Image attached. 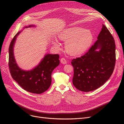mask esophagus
Instances as JSON below:
<instances>
[{
    "label": "esophagus",
    "mask_w": 124,
    "mask_h": 124,
    "mask_svg": "<svg viewBox=\"0 0 124 124\" xmlns=\"http://www.w3.org/2000/svg\"><path fill=\"white\" fill-rule=\"evenodd\" d=\"M60 62H61V63H62V64H65L67 63V61H66V60L65 58H62L61 59Z\"/></svg>",
    "instance_id": "esophagus-1"
}]
</instances>
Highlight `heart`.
I'll return each mask as SVG.
<instances>
[{
	"label": "heart",
	"mask_w": 124,
	"mask_h": 124,
	"mask_svg": "<svg viewBox=\"0 0 124 124\" xmlns=\"http://www.w3.org/2000/svg\"><path fill=\"white\" fill-rule=\"evenodd\" d=\"M58 37L65 42V49L72 56H79L85 53L93 40V34L89 30L78 27L64 29ZM53 45L57 48L59 47V44L56 41L53 42Z\"/></svg>",
	"instance_id": "1"
}]
</instances>
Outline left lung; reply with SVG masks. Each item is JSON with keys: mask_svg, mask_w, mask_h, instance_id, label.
Listing matches in <instances>:
<instances>
[{"mask_svg": "<svg viewBox=\"0 0 124 124\" xmlns=\"http://www.w3.org/2000/svg\"><path fill=\"white\" fill-rule=\"evenodd\" d=\"M115 62V40L107 28L102 24L94 45L85 55L71 61L74 68V86L83 92L99 88L112 75Z\"/></svg>", "mask_w": 124, "mask_h": 124, "instance_id": "obj_1", "label": "left lung"}]
</instances>
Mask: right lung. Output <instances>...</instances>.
I'll use <instances>...</instances> for the list:
<instances>
[{"label":"right lung","instance_id":"obj_1","mask_svg":"<svg viewBox=\"0 0 124 124\" xmlns=\"http://www.w3.org/2000/svg\"><path fill=\"white\" fill-rule=\"evenodd\" d=\"M29 25L24 28L35 27ZM22 31L16 35L9 47V68L11 75L23 89L28 92L40 94L46 92L50 86L52 71L60 63L58 54H46L37 66L30 70H24L19 68L16 61L14 49L17 37Z\"/></svg>","mask_w":124,"mask_h":124}]
</instances>
